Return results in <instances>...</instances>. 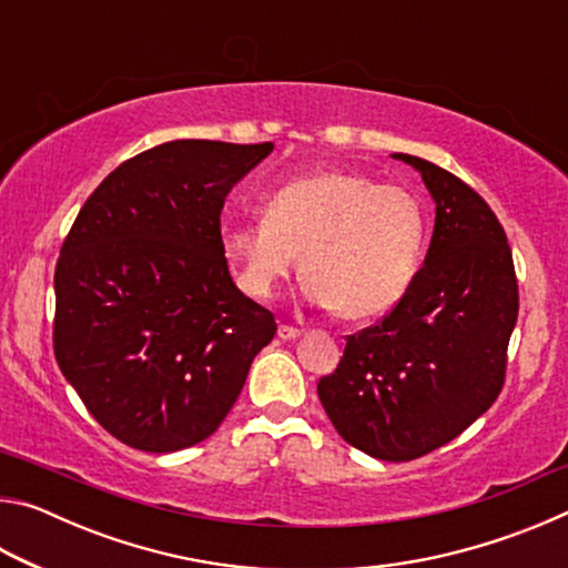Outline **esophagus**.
<instances>
[{"label": "esophagus", "mask_w": 568, "mask_h": 568, "mask_svg": "<svg viewBox=\"0 0 568 568\" xmlns=\"http://www.w3.org/2000/svg\"><path fill=\"white\" fill-rule=\"evenodd\" d=\"M297 335H301V331L293 328V325H281V328H277V338L281 341H295Z\"/></svg>", "instance_id": "1"}]
</instances>
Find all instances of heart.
Segmentation results:
<instances>
[{"mask_svg":"<svg viewBox=\"0 0 568 568\" xmlns=\"http://www.w3.org/2000/svg\"><path fill=\"white\" fill-rule=\"evenodd\" d=\"M423 240L420 200L353 170L297 175L267 192L263 220L223 227L225 255L250 295L273 297L303 261L307 301L348 321L378 318L403 301Z\"/></svg>","mask_w":568,"mask_h":568,"instance_id":"heart-1","label":"heart"}]
</instances>
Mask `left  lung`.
Wrapping results in <instances>:
<instances>
[{
    "label": "left lung",
    "mask_w": 568,
    "mask_h": 568,
    "mask_svg": "<svg viewBox=\"0 0 568 568\" xmlns=\"http://www.w3.org/2000/svg\"><path fill=\"white\" fill-rule=\"evenodd\" d=\"M393 158L426 182L434 237L403 301L378 325L348 335L338 368L318 381V398L343 440L398 464L446 446L491 408L504 386L518 285L486 200L434 162Z\"/></svg>",
    "instance_id": "8db88e82"
}]
</instances>
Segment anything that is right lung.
Instances as JSON below:
<instances>
[{
	"instance_id": "1",
	"label": "right lung",
	"mask_w": 568,
	"mask_h": 568,
	"mask_svg": "<svg viewBox=\"0 0 568 568\" xmlns=\"http://www.w3.org/2000/svg\"><path fill=\"white\" fill-rule=\"evenodd\" d=\"M172 140L110 172L54 271V355L100 426L148 454L213 436L277 331L225 261L227 192L273 152Z\"/></svg>"
}]
</instances>
